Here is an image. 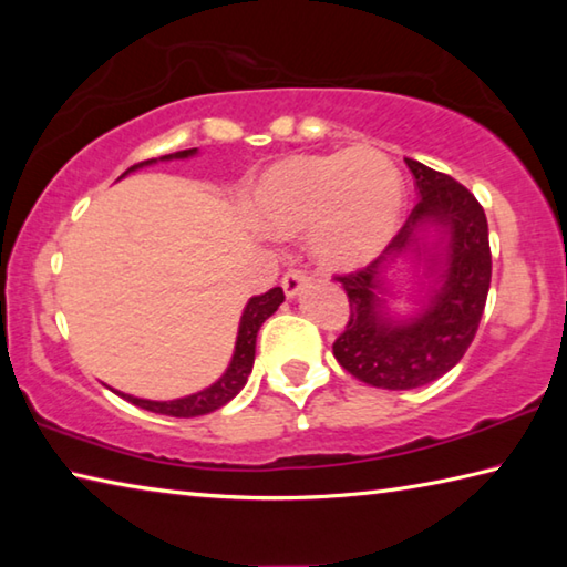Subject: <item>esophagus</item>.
<instances>
[{
	"label": "esophagus",
	"mask_w": 567,
	"mask_h": 567,
	"mask_svg": "<svg viewBox=\"0 0 567 567\" xmlns=\"http://www.w3.org/2000/svg\"><path fill=\"white\" fill-rule=\"evenodd\" d=\"M305 285H307V275L302 270H290V272L282 275V290H285L287 297H290V300H292V297L300 295Z\"/></svg>",
	"instance_id": "1"
}]
</instances>
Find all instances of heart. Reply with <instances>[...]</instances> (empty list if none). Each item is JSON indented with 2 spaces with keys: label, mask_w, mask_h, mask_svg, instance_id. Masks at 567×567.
I'll list each match as a JSON object with an SVG mask.
<instances>
[{
  "label": "heart",
  "mask_w": 567,
  "mask_h": 567,
  "mask_svg": "<svg viewBox=\"0 0 567 567\" xmlns=\"http://www.w3.org/2000/svg\"><path fill=\"white\" fill-rule=\"evenodd\" d=\"M405 187L375 147L295 155L265 172L252 217L272 237H307L322 270L348 272L375 260L398 233Z\"/></svg>",
  "instance_id": "heart-1"
}]
</instances>
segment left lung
Instances as JSON below:
<instances>
[{
  "label": "left lung",
  "instance_id": "1",
  "mask_svg": "<svg viewBox=\"0 0 567 567\" xmlns=\"http://www.w3.org/2000/svg\"><path fill=\"white\" fill-rule=\"evenodd\" d=\"M405 162L420 199L388 249L422 265L430 277L425 300L410 318L390 312L388 257L334 277L350 300V322L332 344L334 358L352 378L382 390L422 388L463 360L493 275L487 219L473 192L417 159ZM425 228L439 235L433 244L421 235Z\"/></svg>",
  "mask_w": 567,
  "mask_h": 567
}]
</instances>
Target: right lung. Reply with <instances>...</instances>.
I'll list each match as a JSON object with an SVG mask.
<instances>
[{"instance_id":"obj_1","label":"right lung","mask_w":567,"mask_h":567,"mask_svg":"<svg viewBox=\"0 0 567 567\" xmlns=\"http://www.w3.org/2000/svg\"><path fill=\"white\" fill-rule=\"evenodd\" d=\"M197 150H182L175 152V155H165L159 159H187L195 155ZM157 159H147V162H140V165L130 167L127 172H134L137 167H145V165H155ZM124 172V175H127ZM122 175V177H124ZM285 302V292L282 287H272V290H267L265 295H257L252 300L247 302L243 318H239V330H237V342H235V352H233V360H229L225 375L219 378L213 385L195 392V395H187V398H177V400H142V398H132V395H124V392H117L124 400H130L132 405H137L142 410H150V412H157V415H169V417H197V415H207V412H215L223 405H227L229 400H233L239 390L245 388V382L249 378V372H252V364H255V342H257V332H260L262 322L270 318V315L277 310Z\"/></svg>"}]
</instances>
